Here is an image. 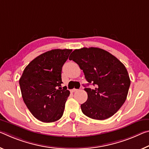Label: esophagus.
I'll return each instance as SVG.
<instances>
[{
  "label": "esophagus",
  "instance_id": "obj_1",
  "mask_svg": "<svg viewBox=\"0 0 149 149\" xmlns=\"http://www.w3.org/2000/svg\"><path fill=\"white\" fill-rule=\"evenodd\" d=\"M78 91V89H72V93H74V92H75V91Z\"/></svg>",
  "mask_w": 149,
  "mask_h": 149
}]
</instances>
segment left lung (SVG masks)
Returning a JSON list of instances; mask_svg holds the SVG:
<instances>
[{"label":"left lung","instance_id":"obj_1","mask_svg":"<svg viewBox=\"0 0 149 149\" xmlns=\"http://www.w3.org/2000/svg\"><path fill=\"white\" fill-rule=\"evenodd\" d=\"M69 59L83 70L87 85L95 86L84 89L87 100L81 105L84 114L97 120L113 116L125 101L131 84L125 66L111 54L93 47L75 49Z\"/></svg>","mask_w":149,"mask_h":149}]
</instances>
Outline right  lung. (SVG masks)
<instances>
[{"mask_svg":"<svg viewBox=\"0 0 149 149\" xmlns=\"http://www.w3.org/2000/svg\"><path fill=\"white\" fill-rule=\"evenodd\" d=\"M72 49H55L41 54L30 62L19 79L24 102L35 118L45 123L62 117L70 95L62 88V66Z\"/></svg>","mask_w":149,"mask_h":149,"instance_id":"obj_1","label":"right lung"}]
</instances>
